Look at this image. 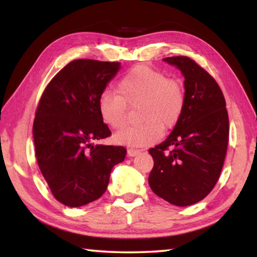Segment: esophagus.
Segmentation results:
<instances>
[{"label": "esophagus", "mask_w": 257, "mask_h": 257, "mask_svg": "<svg viewBox=\"0 0 257 257\" xmlns=\"http://www.w3.org/2000/svg\"><path fill=\"white\" fill-rule=\"evenodd\" d=\"M139 153H141V151L135 150V149H128V155L132 156V158H134V156L138 155Z\"/></svg>", "instance_id": "1"}]
</instances>
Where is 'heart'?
<instances>
[{
  "instance_id": "obj_1",
  "label": "heart",
  "mask_w": 257,
  "mask_h": 257,
  "mask_svg": "<svg viewBox=\"0 0 257 257\" xmlns=\"http://www.w3.org/2000/svg\"><path fill=\"white\" fill-rule=\"evenodd\" d=\"M118 93L105 90L98 97V113L108 127L120 129L127 122L128 105L139 106L142 124L130 125L114 135L115 143L129 147H145L162 138L180 120L185 108V92L176 79L162 71L139 64L118 81Z\"/></svg>"
}]
</instances>
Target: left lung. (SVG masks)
Returning <instances> with one entry per match:
<instances>
[{
  "mask_svg": "<svg viewBox=\"0 0 257 257\" xmlns=\"http://www.w3.org/2000/svg\"><path fill=\"white\" fill-rule=\"evenodd\" d=\"M185 78V108L163 143L149 152L151 189L177 206L202 201L214 188L229 141L225 99L213 77L187 56L163 59Z\"/></svg>",
  "mask_w": 257,
  "mask_h": 257,
  "instance_id": "obj_1",
  "label": "left lung"
}]
</instances>
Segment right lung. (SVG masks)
I'll list each match as a JSON object with an SVG mask.
<instances>
[{
  "mask_svg": "<svg viewBox=\"0 0 257 257\" xmlns=\"http://www.w3.org/2000/svg\"><path fill=\"white\" fill-rule=\"evenodd\" d=\"M120 62L71 61L43 93L33 136L37 163L52 194L69 207H80L105 193L122 146L94 144L111 135L98 113V97L120 70Z\"/></svg>",
  "mask_w": 257,
  "mask_h": 257,
  "instance_id": "1",
  "label": "right lung"
}]
</instances>
